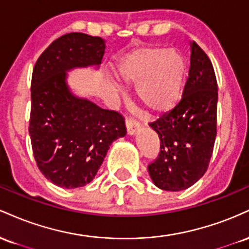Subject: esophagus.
<instances>
[{
    "mask_svg": "<svg viewBox=\"0 0 249 249\" xmlns=\"http://www.w3.org/2000/svg\"><path fill=\"white\" fill-rule=\"evenodd\" d=\"M126 130H127V134L133 136V134H136L139 130H141V125H139V123L137 121L130 118L126 121Z\"/></svg>",
    "mask_w": 249,
    "mask_h": 249,
    "instance_id": "34e87169",
    "label": "esophagus"
}]
</instances>
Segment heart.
I'll return each mask as SVG.
<instances>
[{"label":"heart","mask_w":249,"mask_h":249,"mask_svg":"<svg viewBox=\"0 0 249 249\" xmlns=\"http://www.w3.org/2000/svg\"><path fill=\"white\" fill-rule=\"evenodd\" d=\"M188 64L180 51L167 47L137 50L119 65V76L127 85H138L139 102L153 115L164 113L178 104L184 93ZM113 95L122 97L124 90L113 79L108 81Z\"/></svg>","instance_id":"1"}]
</instances>
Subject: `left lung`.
Wrapping results in <instances>:
<instances>
[{
  "label": "left lung",
  "instance_id": "left-lung-1",
  "mask_svg": "<svg viewBox=\"0 0 249 249\" xmlns=\"http://www.w3.org/2000/svg\"><path fill=\"white\" fill-rule=\"evenodd\" d=\"M218 84L205 51L191 43V67L181 101L150 126L160 139V152L148 165L157 187L182 191L207 171L216 137Z\"/></svg>",
  "mask_w": 249,
  "mask_h": 249
}]
</instances>
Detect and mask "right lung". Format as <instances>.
<instances>
[{"label":"right lung","instance_id":"right-lung-1","mask_svg":"<svg viewBox=\"0 0 249 249\" xmlns=\"http://www.w3.org/2000/svg\"><path fill=\"white\" fill-rule=\"evenodd\" d=\"M101 37L70 33L37 59L31 78L29 134L39 171L56 186H85L98 172L116 139L126 134L124 117L73 96L67 71L102 63Z\"/></svg>","mask_w":249,"mask_h":249}]
</instances>
